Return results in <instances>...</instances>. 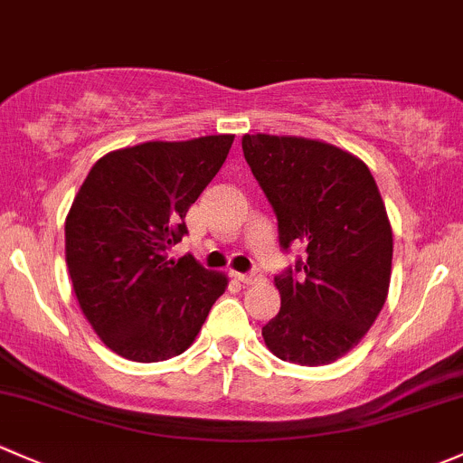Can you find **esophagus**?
<instances>
[{"label": "esophagus", "instance_id": "obj_1", "mask_svg": "<svg viewBox=\"0 0 463 463\" xmlns=\"http://www.w3.org/2000/svg\"><path fill=\"white\" fill-rule=\"evenodd\" d=\"M235 277L241 281V284H246V286L260 284V281L264 279V277H261L260 272H235Z\"/></svg>", "mask_w": 463, "mask_h": 463}]
</instances>
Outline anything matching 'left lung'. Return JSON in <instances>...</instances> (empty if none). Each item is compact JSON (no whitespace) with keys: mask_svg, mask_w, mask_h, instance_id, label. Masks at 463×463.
<instances>
[{"mask_svg":"<svg viewBox=\"0 0 463 463\" xmlns=\"http://www.w3.org/2000/svg\"><path fill=\"white\" fill-rule=\"evenodd\" d=\"M244 157L277 215L279 246L304 260L275 275L279 313L261 328L272 354L324 366L362 342L391 284L392 231L371 170L317 139L244 135Z\"/></svg>","mask_w":463,"mask_h":463,"instance_id":"1","label":"left lung"}]
</instances>
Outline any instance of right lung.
Here are the masks:
<instances>
[{"instance_id": "add662e5", "label": "right lung", "mask_w": 463, "mask_h": 463, "mask_svg": "<svg viewBox=\"0 0 463 463\" xmlns=\"http://www.w3.org/2000/svg\"><path fill=\"white\" fill-rule=\"evenodd\" d=\"M235 135L146 142L90 168L66 217V264L101 342L133 362H164L197 337L226 277L168 248L226 162Z\"/></svg>"}]
</instances>
